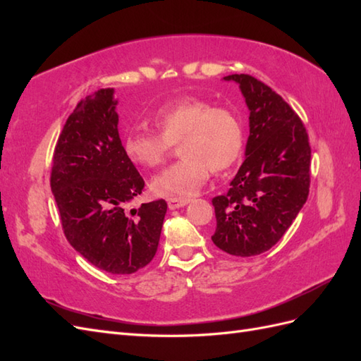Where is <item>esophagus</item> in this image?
I'll return each instance as SVG.
<instances>
[{"instance_id":"34e87169","label":"esophagus","mask_w":361,"mask_h":361,"mask_svg":"<svg viewBox=\"0 0 361 361\" xmlns=\"http://www.w3.org/2000/svg\"><path fill=\"white\" fill-rule=\"evenodd\" d=\"M188 203H190V199H187V197H170L167 200V204L170 209H178V207H182Z\"/></svg>"}]
</instances>
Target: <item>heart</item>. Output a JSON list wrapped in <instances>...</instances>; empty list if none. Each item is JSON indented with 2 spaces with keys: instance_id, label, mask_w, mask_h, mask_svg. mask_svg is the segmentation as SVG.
<instances>
[{
  "instance_id": "obj_1",
  "label": "heart",
  "mask_w": 361,
  "mask_h": 361,
  "mask_svg": "<svg viewBox=\"0 0 361 361\" xmlns=\"http://www.w3.org/2000/svg\"><path fill=\"white\" fill-rule=\"evenodd\" d=\"M157 132L133 130L123 138L126 158L141 169H157L171 145L179 143L180 161L152 180V190L166 197H190L214 171L235 164L244 146L239 117L226 106H214L202 97H179L164 104L152 116Z\"/></svg>"
}]
</instances>
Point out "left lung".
Segmentation results:
<instances>
[{"instance_id":"1","label":"left lung","mask_w":361,"mask_h":361,"mask_svg":"<svg viewBox=\"0 0 361 361\" xmlns=\"http://www.w3.org/2000/svg\"><path fill=\"white\" fill-rule=\"evenodd\" d=\"M239 84L250 110L245 159L224 195L212 199L214 244L239 257L276 245L309 195L310 145L301 118L274 90L245 73Z\"/></svg>"}]
</instances>
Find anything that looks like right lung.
Wrapping results in <instances>:
<instances>
[{
  "instance_id": "1",
  "label": "right lung",
  "mask_w": 361,
  "mask_h": 361,
  "mask_svg": "<svg viewBox=\"0 0 361 361\" xmlns=\"http://www.w3.org/2000/svg\"><path fill=\"white\" fill-rule=\"evenodd\" d=\"M116 105L114 89L78 102L54 150L51 190L69 244L96 268L133 274L157 253L167 203L126 211L145 180L123 152Z\"/></svg>"
}]
</instances>
